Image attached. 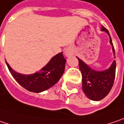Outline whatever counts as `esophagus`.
Returning a JSON list of instances; mask_svg holds the SVG:
<instances>
[{
	"label": "esophagus",
	"mask_w": 124,
	"mask_h": 124,
	"mask_svg": "<svg viewBox=\"0 0 124 124\" xmlns=\"http://www.w3.org/2000/svg\"><path fill=\"white\" fill-rule=\"evenodd\" d=\"M64 54H65V55H66V56H67V57H69V56H70V52L69 50H66L65 51V52H64Z\"/></svg>",
	"instance_id": "esophagus-1"
}]
</instances>
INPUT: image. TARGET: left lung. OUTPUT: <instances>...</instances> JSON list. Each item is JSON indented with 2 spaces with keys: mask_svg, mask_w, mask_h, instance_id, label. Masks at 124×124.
Instances as JSON below:
<instances>
[{
  "mask_svg": "<svg viewBox=\"0 0 124 124\" xmlns=\"http://www.w3.org/2000/svg\"><path fill=\"white\" fill-rule=\"evenodd\" d=\"M101 31L106 32L110 39V43L115 55V51L111 38L108 30L101 26ZM115 57V56H114ZM78 66L82 73V89L85 96L91 100L100 101L105 98L110 92L115 79L116 61H114L111 66L104 70H96L88 66L82 60L78 58Z\"/></svg>",
  "mask_w": 124,
  "mask_h": 124,
  "instance_id": "left-lung-1",
  "label": "left lung"
}]
</instances>
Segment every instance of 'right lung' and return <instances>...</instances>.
<instances>
[{
	"label": "right lung",
	"instance_id": "add662e5",
	"mask_svg": "<svg viewBox=\"0 0 124 124\" xmlns=\"http://www.w3.org/2000/svg\"><path fill=\"white\" fill-rule=\"evenodd\" d=\"M66 62V60L61 52L54 55L39 71L25 75L15 71L6 61L9 71L16 81L24 88L33 93H40L54 85L64 73Z\"/></svg>",
	"mask_w": 124,
	"mask_h": 124
}]
</instances>
